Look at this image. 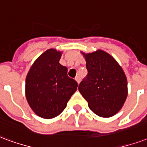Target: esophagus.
<instances>
[{"mask_svg": "<svg viewBox=\"0 0 147 147\" xmlns=\"http://www.w3.org/2000/svg\"><path fill=\"white\" fill-rule=\"evenodd\" d=\"M76 81L77 83L79 84V82H80V81H81V78H80V76H77V77H76Z\"/></svg>", "mask_w": 147, "mask_h": 147, "instance_id": "34e87169", "label": "esophagus"}]
</instances>
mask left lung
Segmentation results:
<instances>
[{
	"instance_id": "obj_1",
	"label": "left lung",
	"mask_w": 147,
	"mask_h": 147,
	"mask_svg": "<svg viewBox=\"0 0 147 147\" xmlns=\"http://www.w3.org/2000/svg\"><path fill=\"white\" fill-rule=\"evenodd\" d=\"M81 53L86 59L88 75L79 84L78 91L95 114L103 118L116 115L128 95L125 72L116 59L103 50Z\"/></svg>"
}]
</instances>
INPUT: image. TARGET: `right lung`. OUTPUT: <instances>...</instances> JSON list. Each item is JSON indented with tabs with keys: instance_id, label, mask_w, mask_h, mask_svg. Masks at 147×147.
<instances>
[{
	"instance_id": "add662e5",
	"label": "right lung",
	"mask_w": 147,
	"mask_h": 147,
	"mask_svg": "<svg viewBox=\"0 0 147 147\" xmlns=\"http://www.w3.org/2000/svg\"><path fill=\"white\" fill-rule=\"evenodd\" d=\"M62 51L48 49L34 61L25 80V96L37 116H58L77 90L78 83L67 75L68 69L59 63Z\"/></svg>"
}]
</instances>
